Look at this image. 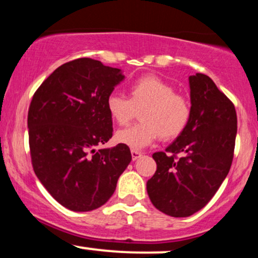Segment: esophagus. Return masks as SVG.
Segmentation results:
<instances>
[{
  "label": "esophagus",
  "instance_id": "1",
  "mask_svg": "<svg viewBox=\"0 0 258 258\" xmlns=\"http://www.w3.org/2000/svg\"><path fill=\"white\" fill-rule=\"evenodd\" d=\"M131 154H132V160H137L142 156V153L138 152V150H136V149H132Z\"/></svg>",
  "mask_w": 258,
  "mask_h": 258
}]
</instances>
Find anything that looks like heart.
I'll list each match as a JSON object with an SVG mask.
<instances>
[{"label": "heart", "mask_w": 258, "mask_h": 258, "mask_svg": "<svg viewBox=\"0 0 258 258\" xmlns=\"http://www.w3.org/2000/svg\"><path fill=\"white\" fill-rule=\"evenodd\" d=\"M128 91L130 98L111 93L106 99L109 115L119 126L128 125L141 109V122L117 132V142L142 149L158 137L170 141L184 131L190 120V103L168 82L155 75L142 76L132 82Z\"/></svg>", "instance_id": "1"}]
</instances>
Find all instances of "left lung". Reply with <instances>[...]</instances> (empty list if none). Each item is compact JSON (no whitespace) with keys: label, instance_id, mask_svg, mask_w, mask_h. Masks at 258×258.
Here are the masks:
<instances>
[{"label":"left lung","instance_id":"obj_1","mask_svg":"<svg viewBox=\"0 0 258 258\" xmlns=\"http://www.w3.org/2000/svg\"><path fill=\"white\" fill-rule=\"evenodd\" d=\"M189 87L190 120L165 152L153 154L156 172L147 182L153 205L172 217L191 216L212 199L232 166L238 128L234 104L209 76H189Z\"/></svg>","mask_w":258,"mask_h":258}]
</instances>
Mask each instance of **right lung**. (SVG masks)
<instances>
[{
	"mask_svg": "<svg viewBox=\"0 0 258 258\" xmlns=\"http://www.w3.org/2000/svg\"><path fill=\"white\" fill-rule=\"evenodd\" d=\"M125 76L102 61L79 58L53 72L29 106V146L35 174L60 205L76 212L110 199L131 162L120 143L97 149L112 137L106 99Z\"/></svg>",
	"mask_w": 258,
	"mask_h": 258,
	"instance_id": "obj_1",
	"label": "right lung"
}]
</instances>
